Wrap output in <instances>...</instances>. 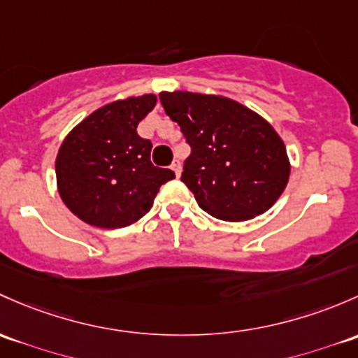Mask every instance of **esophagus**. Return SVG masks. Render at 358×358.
Segmentation results:
<instances>
[{
	"label": "esophagus",
	"mask_w": 358,
	"mask_h": 358,
	"mask_svg": "<svg viewBox=\"0 0 358 358\" xmlns=\"http://www.w3.org/2000/svg\"><path fill=\"white\" fill-rule=\"evenodd\" d=\"M171 169L175 171L176 176H180V175H182V163H180L178 159H175V161H173V164H171Z\"/></svg>",
	"instance_id": "1"
}]
</instances>
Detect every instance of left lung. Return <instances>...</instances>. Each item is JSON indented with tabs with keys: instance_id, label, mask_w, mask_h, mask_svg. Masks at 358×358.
Wrapping results in <instances>:
<instances>
[{
	"instance_id": "8db88e82",
	"label": "left lung",
	"mask_w": 358,
	"mask_h": 358,
	"mask_svg": "<svg viewBox=\"0 0 358 358\" xmlns=\"http://www.w3.org/2000/svg\"><path fill=\"white\" fill-rule=\"evenodd\" d=\"M159 99L192 148L182 182L201 209L238 223L266 213L280 199L292 166L283 138L268 120L214 94L164 90Z\"/></svg>"
}]
</instances>
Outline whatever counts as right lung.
<instances>
[{"mask_svg":"<svg viewBox=\"0 0 358 358\" xmlns=\"http://www.w3.org/2000/svg\"><path fill=\"white\" fill-rule=\"evenodd\" d=\"M154 94L113 101L69 131L56 156L59 197L78 220L97 228H123L141 220L159 187L175 178L150 163L152 144L137 125L154 110Z\"/></svg>","mask_w":358,"mask_h":358,"instance_id":"1","label":"right lung"}]
</instances>
